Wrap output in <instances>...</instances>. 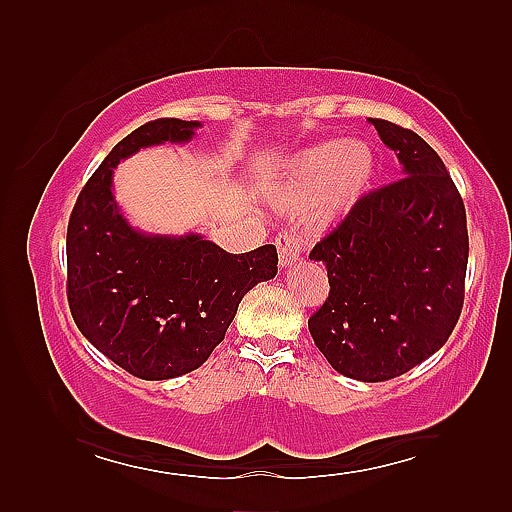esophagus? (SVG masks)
<instances>
[{
    "instance_id": "obj_1",
    "label": "esophagus",
    "mask_w": 512,
    "mask_h": 512,
    "mask_svg": "<svg viewBox=\"0 0 512 512\" xmlns=\"http://www.w3.org/2000/svg\"><path fill=\"white\" fill-rule=\"evenodd\" d=\"M277 250H279V266L281 268H290L292 264L299 262L301 248H303V239L295 233H279L275 239Z\"/></svg>"
}]
</instances>
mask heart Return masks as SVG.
<instances>
[{
  "label": "heart",
  "mask_w": 512,
  "mask_h": 512,
  "mask_svg": "<svg viewBox=\"0 0 512 512\" xmlns=\"http://www.w3.org/2000/svg\"><path fill=\"white\" fill-rule=\"evenodd\" d=\"M376 173V151L365 140H323L292 158L273 202L281 211H308L317 224L332 226L372 191Z\"/></svg>",
  "instance_id": "heart-1"
}]
</instances>
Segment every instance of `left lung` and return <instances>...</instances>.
I'll list each match as a JSON object with an SVG mask.
<instances>
[{"label": "left lung", "mask_w": 512, "mask_h": 512, "mask_svg": "<svg viewBox=\"0 0 512 512\" xmlns=\"http://www.w3.org/2000/svg\"><path fill=\"white\" fill-rule=\"evenodd\" d=\"M396 151L402 178L367 193L312 248L330 297L308 328L336 372L380 383L447 343L460 319L469 264L466 211L440 156L383 118H369Z\"/></svg>", "instance_id": "left-lung-1"}]
</instances>
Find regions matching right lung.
I'll use <instances>...</instances> for the list:
<instances>
[{"label": "right lung", "mask_w": 512, "mask_h": 512, "mask_svg": "<svg viewBox=\"0 0 512 512\" xmlns=\"http://www.w3.org/2000/svg\"><path fill=\"white\" fill-rule=\"evenodd\" d=\"M200 121L158 118L125 136L79 193L68 224V301L76 328L125 372L167 380L198 369L224 341L239 301L277 275V248L231 255L202 233L129 224L114 169L140 149L187 145Z\"/></svg>", "instance_id": "right-lung-1"}]
</instances>
